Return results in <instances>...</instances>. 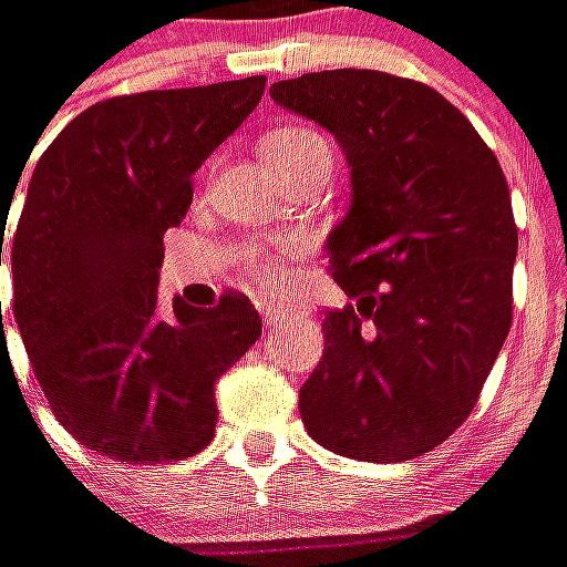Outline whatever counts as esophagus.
Segmentation results:
<instances>
[{"label":"esophagus","instance_id":"esophagus-1","mask_svg":"<svg viewBox=\"0 0 567 567\" xmlns=\"http://www.w3.org/2000/svg\"><path fill=\"white\" fill-rule=\"evenodd\" d=\"M258 309H261L264 321H267L270 327L285 324L288 318L295 316V309H291V306H285V303H261Z\"/></svg>","mask_w":567,"mask_h":567}]
</instances>
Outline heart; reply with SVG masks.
Returning <instances> with one entry per match:
<instances>
[{
	"label": "heart",
	"instance_id": "b5f03b06",
	"mask_svg": "<svg viewBox=\"0 0 567 567\" xmlns=\"http://www.w3.org/2000/svg\"><path fill=\"white\" fill-rule=\"evenodd\" d=\"M318 150L330 153L324 144V137L318 132H312V128H303V125L279 128V132H272L261 146V153L267 155V158H300V155L318 153ZM258 270H261L264 276H272V272H276L270 270V267H264V264H258Z\"/></svg>",
	"mask_w": 567,
	"mask_h": 567
}]
</instances>
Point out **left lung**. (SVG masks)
Segmentation results:
<instances>
[{
    "instance_id": "1",
    "label": "left lung",
    "mask_w": 567,
    "mask_h": 567,
    "mask_svg": "<svg viewBox=\"0 0 567 567\" xmlns=\"http://www.w3.org/2000/svg\"><path fill=\"white\" fill-rule=\"evenodd\" d=\"M333 134L351 198L324 251L354 306L327 312L324 358L300 388L327 451L402 463L475 409L511 330L517 225L493 150L423 83L337 69L270 86Z\"/></svg>"
}]
</instances>
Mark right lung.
Instances as JSON below:
<instances>
[{"instance_id": "right-lung-1", "label": "right lung", "mask_w": 567, "mask_h": 567, "mask_svg": "<svg viewBox=\"0 0 567 567\" xmlns=\"http://www.w3.org/2000/svg\"><path fill=\"white\" fill-rule=\"evenodd\" d=\"M264 83L92 104L32 171L11 243L17 330L62 426L116 463L204 451L219 417L213 384L261 337L240 295L162 309L158 270L195 171L258 107ZM11 198L0 200V267Z\"/></svg>"}]
</instances>
